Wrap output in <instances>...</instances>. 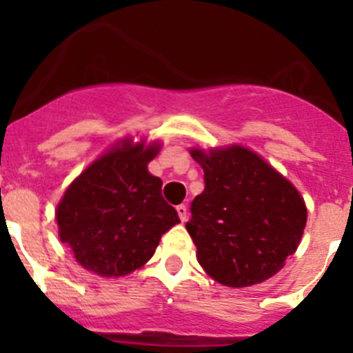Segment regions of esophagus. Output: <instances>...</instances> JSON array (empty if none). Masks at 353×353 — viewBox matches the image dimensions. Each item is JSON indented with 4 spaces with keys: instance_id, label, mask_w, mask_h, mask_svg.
<instances>
[{
    "instance_id": "1",
    "label": "esophagus",
    "mask_w": 353,
    "mask_h": 353,
    "mask_svg": "<svg viewBox=\"0 0 353 353\" xmlns=\"http://www.w3.org/2000/svg\"><path fill=\"white\" fill-rule=\"evenodd\" d=\"M176 214H179V217H180V221H185L187 219V207L185 205H179V207H176Z\"/></svg>"
}]
</instances>
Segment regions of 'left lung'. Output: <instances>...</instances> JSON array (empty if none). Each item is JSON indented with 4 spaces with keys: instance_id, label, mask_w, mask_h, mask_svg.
<instances>
[{
    "instance_id": "left-lung-1",
    "label": "left lung",
    "mask_w": 353,
    "mask_h": 353,
    "mask_svg": "<svg viewBox=\"0 0 353 353\" xmlns=\"http://www.w3.org/2000/svg\"><path fill=\"white\" fill-rule=\"evenodd\" d=\"M205 189L185 224L199 265L221 285L242 288L283 269L305 228L297 189L251 150H192Z\"/></svg>"
}]
</instances>
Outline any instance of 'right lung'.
<instances>
[{
    "label": "right lung",
    "mask_w": 353,
    "mask_h": 353,
    "mask_svg": "<svg viewBox=\"0 0 353 353\" xmlns=\"http://www.w3.org/2000/svg\"><path fill=\"white\" fill-rule=\"evenodd\" d=\"M157 146L109 150L70 183L56 210L60 239L86 270L125 276L154 256L159 240L179 224L162 198V180L148 173Z\"/></svg>",
    "instance_id": "1"
}]
</instances>
